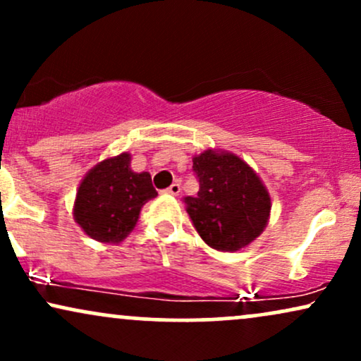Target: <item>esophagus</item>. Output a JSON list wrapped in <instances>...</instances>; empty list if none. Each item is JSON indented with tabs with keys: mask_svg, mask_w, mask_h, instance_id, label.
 Here are the masks:
<instances>
[{
	"mask_svg": "<svg viewBox=\"0 0 361 361\" xmlns=\"http://www.w3.org/2000/svg\"><path fill=\"white\" fill-rule=\"evenodd\" d=\"M180 192H181L180 183H173L171 186H169V188L164 190V193H166V195H173V197H178V195H180Z\"/></svg>",
	"mask_w": 361,
	"mask_h": 361,
	"instance_id": "1",
	"label": "esophagus"
}]
</instances>
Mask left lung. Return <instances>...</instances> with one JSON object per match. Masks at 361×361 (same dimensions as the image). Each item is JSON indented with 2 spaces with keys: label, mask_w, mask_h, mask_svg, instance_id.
Masks as SVG:
<instances>
[{
  "label": "left lung",
  "mask_w": 361,
  "mask_h": 361,
  "mask_svg": "<svg viewBox=\"0 0 361 361\" xmlns=\"http://www.w3.org/2000/svg\"><path fill=\"white\" fill-rule=\"evenodd\" d=\"M200 181L186 197V212L200 238L217 251H239L255 241L270 219L271 198L246 161L229 151L207 149L193 156Z\"/></svg>",
  "instance_id": "8db88e82"
}]
</instances>
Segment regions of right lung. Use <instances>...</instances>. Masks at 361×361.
Returning <instances> with one entry per match:
<instances>
[{"label":"right lung","instance_id":"add662e5","mask_svg":"<svg viewBox=\"0 0 361 361\" xmlns=\"http://www.w3.org/2000/svg\"><path fill=\"white\" fill-rule=\"evenodd\" d=\"M130 159L128 152L106 157L81 180L73 215L94 241L122 243L137 224L144 204L157 197L151 175L132 171Z\"/></svg>","mask_w":361,"mask_h":361}]
</instances>
